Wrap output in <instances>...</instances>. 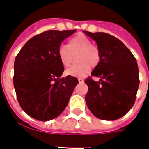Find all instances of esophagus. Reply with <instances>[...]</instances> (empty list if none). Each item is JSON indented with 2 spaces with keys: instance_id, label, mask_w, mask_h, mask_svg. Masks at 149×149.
<instances>
[{
  "instance_id": "esophagus-1",
  "label": "esophagus",
  "mask_w": 149,
  "mask_h": 149,
  "mask_svg": "<svg viewBox=\"0 0 149 149\" xmlns=\"http://www.w3.org/2000/svg\"><path fill=\"white\" fill-rule=\"evenodd\" d=\"M78 81H79V83H80V84H82V83L84 82V79H82V78H79V79H78Z\"/></svg>"
}]
</instances>
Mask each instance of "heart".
I'll return each mask as SVG.
<instances>
[{
    "label": "heart",
    "mask_w": 149,
    "mask_h": 149,
    "mask_svg": "<svg viewBox=\"0 0 149 149\" xmlns=\"http://www.w3.org/2000/svg\"><path fill=\"white\" fill-rule=\"evenodd\" d=\"M60 62L64 67L72 64L74 57L77 63L65 70V74L75 77H84L91 67L97 66L101 60L99 48L91 44L89 37L84 34H78L70 40L66 45L60 46L58 51Z\"/></svg>",
    "instance_id": "1"
}]
</instances>
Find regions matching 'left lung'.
<instances>
[{
  "mask_svg": "<svg viewBox=\"0 0 149 149\" xmlns=\"http://www.w3.org/2000/svg\"><path fill=\"white\" fill-rule=\"evenodd\" d=\"M85 34L96 41L101 53L99 64L87 77L85 99L90 111L98 119H120L133 107L138 87L139 72L137 60L120 40L105 33ZM93 76L100 78L98 82Z\"/></svg>",
  "mask_w": 149,
  "mask_h": 149,
  "instance_id": "8db88e82",
  "label": "left lung"
}]
</instances>
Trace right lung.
Here are the masks:
<instances>
[{"instance_id":"right-lung-1","label":"right lung","mask_w":149,"mask_h":149,"mask_svg":"<svg viewBox=\"0 0 149 149\" xmlns=\"http://www.w3.org/2000/svg\"><path fill=\"white\" fill-rule=\"evenodd\" d=\"M75 32H43L29 39L17 54L13 77L17 99L33 119L48 121L58 117L79 83L72 76L61 77L64 66L58 55L61 43Z\"/></svg>"}]
</instances>
